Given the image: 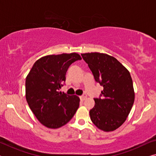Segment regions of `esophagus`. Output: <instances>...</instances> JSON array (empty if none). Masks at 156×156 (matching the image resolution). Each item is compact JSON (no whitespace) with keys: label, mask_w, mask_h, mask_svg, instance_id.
Segmentation results:
<instances>
[{"label":"esophagus","mask_w":156,"mask_h":156,"mask_svg":"<svg viewBox=\"0 0 156 156\" xmlns=\"http://www.w3.org/2000/svg\"><path fill=\"white\" fill-rule=\"evenodd\" d=\"M80 99L82 100V101H84V100L86 99L87 98V96L86 95H83V96H81V97H80Z\"/></svg>","instance_id":"34e87169"}]
</instances>
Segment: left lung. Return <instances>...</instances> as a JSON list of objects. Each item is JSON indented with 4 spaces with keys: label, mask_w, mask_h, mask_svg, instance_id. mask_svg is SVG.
Listing matches in <instances>:
<instances>
[{
    "label": "left lung",
    "mask_w": 156,
    "mask_h": 156,
    "mask_svg": "<svg viewBox=\"0 0 156 156\" xmlns=\"http://www.w3.org/2000/svg\"><path fill=\"white\" fill-rule=\"evenodd\" d=\"M97 82L104 87L94 106L89 111L90 119L98 129L112 131L124 123L133 106V81L126 68L114 57L99 52L82 54Z\"/></svg>",
    "instance_id": "obj_1"
}]
</instances>
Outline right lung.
<instances>
[{
	"label": "right lung",
	"mask_w": 156,
	"mask_h": 156,
	"mask_svg": "<svg viewBox=\"0 0 156 156\" xmlns=\"http://www.w3.org/2000/svg\"><path fill=\"white\" fill-rule=\"evenodd\" d=\"M82 59L77 53L48 55L34 64L25 80V97L36 118L50 129L71 120L80 106V98L59 89L64 86L69 66Z\"/></svg>",
	"instance_id": "right-lung-1"
}]
</instances>
